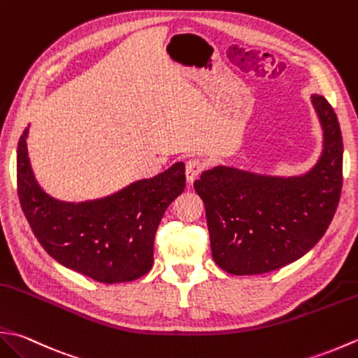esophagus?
<instances>
[{
  "label": "esophagus",
  "mask_w": 358,
  "mask_h": 358,
  "mask_svg": "<svg viewBox=\"0 0 358 358\" xmlns=\"http://www.w3.org/2000/svg\"><path fill=\"white\" fill-rule=\"evenodd\" d=\"M205 169V163L199 158H191L186 161V180L189 185H192L197 180L199 175Z\"/></svg>",
  "instance_id": "esophagus-1"
}]
</instances>
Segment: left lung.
Segmentation results:
<instances>
[{
    "mask_svg": "<svg viewBox=\"0 0 358 358\" xmlns=\"http://www.w3.org/2000/svg\"><path fill=\"white\" fill-rule=\"evenodd\" d=\"M312 103L324 130L318 164L303 177H265L214 167L194 183L206 208L215 264L231 275H261L295 262L331 225L343 186V138L323 96Z\"/></svg>",
    "mask_w": 358,
    "mask_h": 358,
    "instance_id": "8db88e82",
    "label": "left lung"
}]
</instances>
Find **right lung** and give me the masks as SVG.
<instances>
[{"label":"right lung","mask_w":358,"mask_h":358,"mask_svg":"<svg viewBox=\"0 0 358 358\" xmlns=\"http://www.w3.org/2000/svg\"><path fill=\"white\" fill-rule=\"evenodd\" d=\"M27 129L17 149L18 199L34 236L59 264L97 282H127L153 265V241L171 203L185 191V164L111 197L65 203L41 191L27 158Z\"/></svg>","instance_id":"obj_1"}]
</instances>
